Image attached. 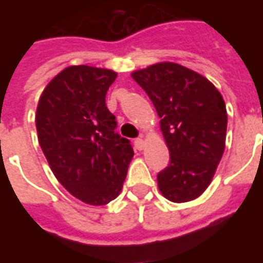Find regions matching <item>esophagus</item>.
<instances>
[{"label": "esophagus", "mask_w": 263, "mask_h": 263, "mask_svg": "<svg viewBox=\"0 0 263 263\" xmlns=\"http://www.w3.org/2000/svg\"><path fill=\"white\" fill-rule=\"evenodd\" d=\"M135 146H137V149H139V151H142V149L145 148V141H143L142 138L135 139Z\"/></svg>", "instance_id": "obj_1"}]
</instances>
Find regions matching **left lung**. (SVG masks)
Returning <instances> with one entry per match:
<instances>
[{"mask_svg":"<svg viewBox=\"0 0 263 263\" xmlns=\"http://www.w3.org/2000/svg\"><path fill=\"white\" fill-rule=\"evenodd\" d=\"M131 76L154 103L171 154L169 166L158 173L160 193L173 203L192 201L210 186L226 149L222 96L204 76L172 62Z\"/></svg>","mask_w":263,"mask_h":263,"instance_id":"8db88e82","label":"left lung"}]
</instances>
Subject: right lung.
<instances>
[{"mask_svg": "<svg viewBox=\"0 0 263 263\" xmlns=\"http://www.w3.org/2000/svg\"><path fill=\"white\" fill-rule=\"evenodd\" d=\"M115 79L114 70L70 66L50 80L37 103V139L50 169L71 196L90 205L118 197L134 156L105 105Z\"/></svg>", "mask_w": 263, "mask_h": 263, "instance_id": "1", "label": "right lung"}]
</instances>
